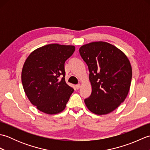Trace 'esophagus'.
Wrapping results in <instances>:
<instances>
[{"label": "esophagus", "instance_id": "esophagus-1", "mask_svg": "<svg viewBox=\"0 0 150 150\" xmlns=\"http://www.w3.org/2000/svg\"><path fill=\"white\" fill-rule=\"evenodd\" d=\"M75 88H76V89H77V90H79V88H81V84H77V85H75Z\"/></svg>", "mask_w": 150, "mask_h": 150}]
</instances>
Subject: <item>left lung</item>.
<instances>
[{"instance_id": "1", "label": "left lung", "mask_w": 150, "mask_h": 150, "mask_svg": "<svg viewBox=\"0 0 150 150\" xmlns=\"http://www.w3.org/2000/svg\"><path fill=\"white\" fill-rule=\"evenodd\" d=\"M79 53L88 66L92 88L86 106L96 115L111 113L128 94L132 77L129 59L117 47L102 41L84 44Z\"/></svg>"}]
</instances>
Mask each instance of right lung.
<instances>
[{"label": "right lung", "instance_id": "add662e5", "mask_svg": "<svg viewBox=\"0 0 150 150\" xmlns=\"http://www.w3.org/2000/svg\"><path fill=\"white\" fill-rule=\"evenodd\" d=\"M74 46L50 44L30 53L22 70L25 93L33 106L47 114L65 109L74 90L66 83L64 63L75 52Z\"/></svg>", "mask_w": 150, "mask_h": 150}]
</instances>
